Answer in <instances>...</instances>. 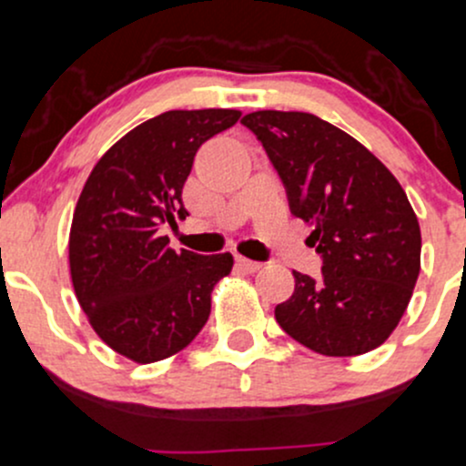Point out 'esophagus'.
<instances>
[{
    "label": "esophagus",
    "mask_w": 466,
    "mask_h": 466,
    "mask_svg": "<svg viewBox=\"0 0 466 466\" xmlns=\"http://www.w3.org/2000/svg\"><path fill=\"white\" fill-rule=\"evenodd\" d=\"M237 266L246 272H257L258 268H261V263L249 261V258H246V257H237Z\"/></svg>",
    "instance_id": "34e87169"
}]
</instances>
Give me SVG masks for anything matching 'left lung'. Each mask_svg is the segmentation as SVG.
I'll use <instances>...</instances> for the list:
<instances>
[{"mask_svg":"<svg viewBox=\"0 0 466 466\" xmlns=\"http://www.w3.org/2000/svg\"><path fill=\"white\" fill-rule=\"evenodd\" d=\"M243 125L261 140L290 212L312 228L321 279L295 274L274 308L306 349L355 357L390 337L420 274V223L393 174L339 127L303 111H254Z\"/></svg>","mask_w":466,"mask_h":466,"instance_id":"1","label":"left lung"}]
</instances>
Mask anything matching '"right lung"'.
<instances>
[{"label": "right lung", "instance_id": "1", "mask_svg": "<svg viewBox=\"0 0 466 466\" xmlns=\"http://www.w3.org/2000/svg\"><path fill=\"white\" fill-rule=\"evenodd\" d=\"M241 111H165L97 160L73 212L68 266L77 301L117 355L151 364L183 350L212 310L232 254L169 248L165 225L185 218L183 185L198 147Z\"/></svg>", "mask_w": 466, "mask_h": 466}]
</instances>
